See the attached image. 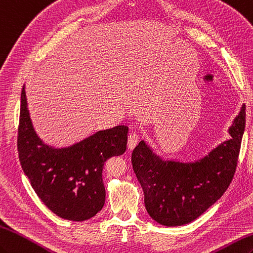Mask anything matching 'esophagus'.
I'll list each match as a JSON object with an SVG mask.
<instances>
[{"instance_id": "obj_1", "label": "esophagus", "mask_w": 253, "mask_h": 253, "mask_svg": "<svg viewBox=\"0 0 253 253\" xmlns=\"http://www.w3.org/2000/svg\"><path fill=\"white\" fill-rule=\"evenodd\" d=\"M138 139H139V137L137 135V133L131 132L130 134H128V136H127V146H128V148L133 149L134 147H135L136 144L138 143Z\"/></svg>"}]
</instances>
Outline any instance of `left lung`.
I'll return each instance as SVG.
<instances>
[{
    "label": "left lung",
    "mask_w": 253,
    "mask_h": 253,
    "mask_svg": "<svg viewBox=\"0 0 253 253\" xmlns=\"http://www.w3.org/2000/svg\"><path fill=\"white\" fill-rule=\"evenodd\" d=\"M246 126V106L229 127L232 138L205 158L190 164L164 161L141 141L132 153V166L145 195L149 215L166 226L196 220L222 197L236 172Z\"/></svg>",
    "instance_id": "left-lung-1"
}]
</instances>
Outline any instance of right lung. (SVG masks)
<instances>
[{"label":"right lung","instance_id":"obj_1","mask_svg":"<svg viewBox=\"0 0 253 253\" xmlns=\"http://www.w3.org/2000/svg\"><path fill=\"white\" fill-rule=\"evenodd\" d=\"M127 132L126 126H118L68 148L49 147L33 130L25 86L21 89L17 136L21 168L43 204L66 220L85 221L102 210L105 162L126 150Z\"/></svg>","mask_w":253,"mask_h":253}]
</instances>
